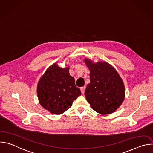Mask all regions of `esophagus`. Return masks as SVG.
Listing matches in <instances>:
<instances>
[{"instance_id":"34e87169","label":"esophagus","mask_w":153,"mask_h":153,"mask_svg":"<svg viewBox=\"0 0 153 153\" xmlns=\"http://www.w3.org/2000/svg\"><path fill=\"white\" fill-rule=\"evenodd\" d=\"M85 86H83V87H81L80 88V91H81V93L82 94H84L85 93Z\"/></svg>"}]
</instances>
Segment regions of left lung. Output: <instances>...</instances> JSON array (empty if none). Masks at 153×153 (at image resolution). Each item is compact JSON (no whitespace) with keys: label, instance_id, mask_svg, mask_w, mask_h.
<instances>
[{"label":"left lung","instance_id":"left-lung-1","mask_svg":"<svg viewBox=\"0 0 153 153\" xmlns=\"http://www.w3.org/2000/svg\"><path fill=\"white\" fill-rule=\"evenodd\" d=\"M85 62L90 71V83L85 91L87 102L101 114L114 112L125 97L124 85L118 73L107 62L94 63L86 59Z\"/></svg>","mask_w":153,"mask_h":153}]
</instances>
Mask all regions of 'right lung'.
<instances>
[{
  "label": "right lung",
  "mask_w": 153,
  "mask_h": 153,
  "mask_svg": "<svg viewBox=\"0 0 153 153\" xmlns=\"http://www.w3.org/2000/svg\"><path fill=\"white\" fill-rule=\"evenodd\" d=\"M37 93L42 106L55 114L66 111L81 95L74 77L69 74V68H60L57 63L49 67L40 78Z\"/></svg>",
  "instance_id": "obj_1"
}]
</instances>
